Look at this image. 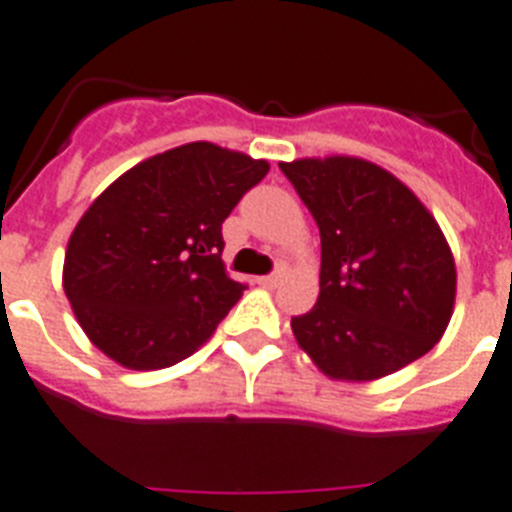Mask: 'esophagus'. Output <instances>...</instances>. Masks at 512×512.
Listing matches in <instances>:
<instances>
[{
    "mask_svg": "<svg viewBox=\"0 0 512 512\" xmlns=\"http://www.w3.org/2000/svg\"><path fill=\"white\" fill-rule=\"evenodd\" d=\"M256 282H259L261 287H277L279 282H282V272L266 274V277H259V279H256Z\"/></svg>",
    "mask_w": 512,
    "mask_h": 512,
    "instance_id": "34e87169",
    "label": "esophagus"
}]
</instances>
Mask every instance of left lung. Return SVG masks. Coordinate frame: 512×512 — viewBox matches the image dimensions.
Listing matches in <instances>:
<instances>
[{
	"mask_svg": "<svg viewBox=\"0 0 512 512\" xmlns=\"http://www.w3.org/2000/svg\"><path fill=\"white\" fill-rule=\"evenodd\" d=\"M321 230L316 305L292 318L331 381L370 383L427 355L456 305V261L430 209L381 165L352 155L279 163Z\"/></svg>",
	"mask_w": 512,
	"mask_h": 512,
	"instance_id": "1",
	"label": "left lung"
}]
</instances>
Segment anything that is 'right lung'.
Instances as JSON below:
<instances>
[{"label":"right lung","instance_id":"obj_1","mask_svg":"<svg viewBox=\"0 0 512 512\" xmlns=\"http://www.w3.org/2000/svg\"><path fill=\"white\" fill-rule=\"evenodd\" d=\"M266 173V160L189 142L129 168L87 207L61 285L103 355L160 370L207 342L246 290L220 259L222 222Z\"/></svg>","mask_w":512,"mask_h":512}]
</instances>
